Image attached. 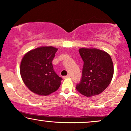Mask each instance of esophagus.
<instances>
[{
	"label": "esophagus",
	"instance_id": "obj_1",
	"mask_svg": "<svg viewBox=\"0 0 131 131\" xmlns=\"http://www.w3.org/2000/svg\"><path fill=\"white\" fill-rule=\"evenodd\" d=\"M70 74H68L67 76H64V78H70Z\"/></svg>",
	"mask_w": 131,
	"mask_h": 131
}]
</instances>
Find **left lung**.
<instances>
[{"instance_id":"obj_1","label":"left lung","mask_w":131,"mask_h":131,"mask_svg":"<svg viewBox=\"0 0 131 131\" xmlns=\"http://www.w3.org/2000/svg\"><path fill=\"white\" fill-rule=\"evenodd\" d=\"M79 52L84 61L82 76L76 89L88 97L98 95L108 86L114 73L110 55L96 48H80Z\"/></svg>"}]
</instances>
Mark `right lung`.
<instances>
[{
	"label": "right lung",
	"mask_w": 131,
	"mask_h": 131,
	"mask_svg": "<svg viewBox=\"0 0 131 131\" xmlns=\"http://www.w3.org/2000/svg\"><path fill=\"white\" fill-rule=\"evenodd\" d=\"M57 48L41 46L25 54L20 63L21 77L26 86L39 95L47 96L59 88L62 79L54 71L52 61Z\"/></svg>",
	"instance_id": "1"
}]
</instances>
